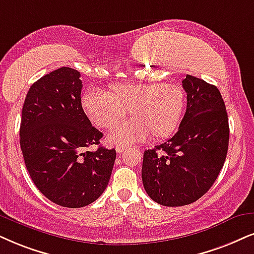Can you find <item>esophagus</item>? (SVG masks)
<instances>
[{
    "label": "esophagus",
    "mask_w": 254,
    "mask_h": 254,
    "mask_svg": "<svg viewBox=\"0 0 254 254\" xmlns=\"http://www.w3.org/2000/svg\"><path fill=\"white\" fill-rule=\"evenodd\" d=\"M125 149H127V147H125V145H117V146H116L117 153H122Z\"/></svg>",
    "instance_id": "esophagus-1"
}]
</instances>
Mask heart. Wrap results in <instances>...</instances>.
<instances>
[{"mask_svg":"<svg viewBox=\"0 0 254 254\" xmlns=\"http://www.w3.org/2000/svg\"><path fill=\"white\" fill-rule=\"evenodd\" d=\"M185 90L177 83H115L107 94L90 89L82 96V108L101 129H112L130 110L132 121L109 136L111 143L130 145L151 136L155 140L172 136L185 109Z\"/></svg>","mask_w":254,"mask_h":254,"instance_id":"heart-1","label":"heart"}]
</instances>
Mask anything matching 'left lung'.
<instances>
[{
    "mask_svg": "<svg viewBox=\"0 0 254 254\" xmlns=\"http://www.w3.org/2000/svg\"><path fill=\"white\" fill-rule=\"evenodd\" d=\"M186 112L175 136L146 150L142 179L149 197L164 206H184L210 190L229 147V118L219 90L186 75Z\"/></svg>",
    "mask_w": 254,
    "mask_h": 254,
    "instance_id": "1",
    "label": "left lung"
}]
</instances>
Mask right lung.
Segmentation results:
<instances>
[{"instance_id": "1", "label": "right lung", "mask_w": 254, "mask_h": 254, "mask_svg": "<svg viewBox=\"0 0 254 254\" xmlns=\"http://www.w3.org/2000/svg\"><path fill=\"white\" fill-rule=\"evenodd\" d=\"M81 73L68 66L41 77L22 108L20 144L36 188L49 200L77 208L101 197L110 179L116 150L98 145L103 133L82 108Z\"/></svg>"}]
</instances>
